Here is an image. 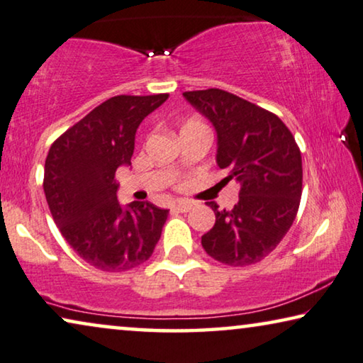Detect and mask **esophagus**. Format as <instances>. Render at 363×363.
I'll return each mask as SVG.
<instances>
[{"label":"esophagus","mask_w":363,"mask_h":363,"mask_svg":"<svg viewBox=\"0 0 363 363\" xmlns=\"http://www.w3.org/2000/svg\"><path fill=\"white\" fill-rule=\"evenodd\" d=\"M172 208L177 212H189L192 208V206L189 202H174L172 203Z\"/></svg>","instance_id":"esophagus-1"}]
</instances>
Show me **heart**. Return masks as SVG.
<instances>
[{
  "label": "heart",
  "mask_w": 363,
  "mask_h": 363,
  "mask_svg": "<svg viewBox=\"0 0 363 363\" xmlns=\"http://www.w3.org/2000/svg\"><path fill=\"white\" fill-rule=\"evenodd\" d=\"M192 123H199V121H189V123H187V125H192Z\"/></svg>",
  "instance_id": "heart-1"
}]
</instances>
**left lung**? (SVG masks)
<instances>
[{
	"label": "left lung",
	"instance_id": "left-lung-1",
	"mask_svg": "<svg viewBox=\"0 0 363 363\" xmlns=\"http://www.w3.org/2000/svg\"><path fill=\"white\" fill-rule=\"evenodd\" d=\"M217 133V166L223 181L240 184L232 211L216 212V225L202 235L208 257L230 267L253 264L273 252L293 225L303 191L301 151L272 111L220 89L184 91Z\"/></svg>",
	"mask_w": 363,
	"mask_h": 363
}]
</instances>
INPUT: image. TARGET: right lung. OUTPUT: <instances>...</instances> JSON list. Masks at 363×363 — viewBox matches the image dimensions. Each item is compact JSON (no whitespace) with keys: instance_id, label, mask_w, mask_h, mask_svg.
<instances>
[{"instance_id":"right-lung-1","label":"right lung","mask_w":363,"mask_h":363,"mask_svg":"<svg viewBox=\"0 0 363 363\" xmlns=\"http://www.w3.org/2000/svg\"><path fill=\"white\" fill-rule=\"evenodd\" d=\"M167 96H111L57 138L45 157L44 194L55 225L101 272L140 267L161 238L169 211L151 202L121 206L115 172L131 166L138 126Z\"/></svg>"}]
</instances>
